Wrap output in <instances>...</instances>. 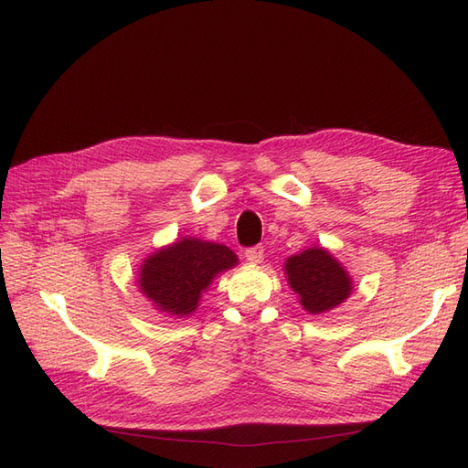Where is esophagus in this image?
I'll list each match as a JSON object with an SVG mask.
<instances>
[{"label":"esophagus","instance_id":"34e87169","mask_svg":"<svg viewBox=\"0 0 468 468\" xmlns=\"http://www.w3.org/2000/svg\"><path fill=\"white\" fill-rule=\"evenodd\" d=\"M244 256H246V260L250 261V264H260V261L264 260V248H261V246L248 248Z\"/></svg>","mask_w":468,"mask_h":468}]
</instances>
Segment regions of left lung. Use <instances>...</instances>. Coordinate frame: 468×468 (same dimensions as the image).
Listing matches in <instances>:
<instances>
[{"label": "left lung", "mask_w": 468, "mask_h": 468, "mask_svg": "<svg viewBox=\"0 0 468 468\" xmlns=\"http://www.w3.org/2000/svg\"><path fill=\"white\" fill-rule=\"evenodd\" d=\"M290 288L298 293L303 310L322 315L335 310L353 293V280L324 246H312L283 261Z\"/></svg>", "instance_id": "obj_1"}]
</instances>
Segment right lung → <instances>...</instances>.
I'll list each match as a JSON object with an SVG mask.
<instances>
[{"label":"right lung","instance_id":"add662e5","mask_svg":"<svg viewBox=\"0 0 468 468\" xmlns=\"http://www.w3.org/2000/svg\"><path fill=\"white\" fill-rule=\"evenodd\" d=\"M236 264L238 256L228 246L182 236L143 260L136 286L156 312L188 317L210 283Z\"/></svg>","mask_w":468,"mask_h":468}]
</instances>
